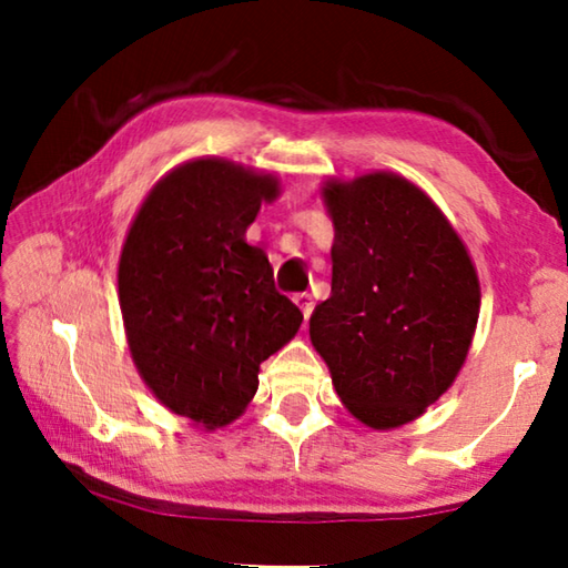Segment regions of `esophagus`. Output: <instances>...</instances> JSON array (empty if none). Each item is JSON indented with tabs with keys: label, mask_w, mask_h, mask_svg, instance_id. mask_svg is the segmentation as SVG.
I'll use <instances>...</instances> for the list:
<instances>
[{
	"label": "esophagus",
	"mask_w": 568,
	"mask_h": 568,
	"mask_svg": "<svg viewBox=\"0 0 568 568\" xmlns=\"http://www.w3.org/2000/svg\"><path fill=\"white\" fill-rule=\"evenodd\" d=\"M295 303H297V307H301V311H303L305 318H311V313H313V307H315L313 295H311V293H297V295H295Z\"/></svg>",
	"instance_id": "34e87169"
}]
</instances>
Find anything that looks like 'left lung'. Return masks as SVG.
Instances as JSON below:
<instances>
[{
    "instance_id": "obj_1",
    "label": "left lung",
    "mask_w": 568,
    "mask_h": 568,
    "mask_svg": "<svg viewBox=\"0 0 568 568\" xmlns=\"http://www.w3.org/2000/svg\"><path fill=\"white\" fill-rule=\"evenodd\" d=\"M331 297L311 341L355 418L396 428L446 393L478 321V277L440 210L390 172L328 182Z\"/></svg>"
}]
</instances>
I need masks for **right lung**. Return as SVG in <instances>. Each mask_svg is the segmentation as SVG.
<instances>
[{
  "instance_id": "add662e5",
  "label": "right lung",
  "mask_w": 568,
  "mask_h": 568,
  "mask_svg": "<svg viewBox=\"0 0 568 568\" xmlns=\"http://www.w3.org/2000/svg\"><path fill=\"white\" fill-rule=\"evenodd\" d=\"M275 195L271 175L187 162L152 187L124 240L118 283L134 365L172 413L205 428L245 410L261 363L303 323L265 250L245 240Z\"/></svg>"
}]
</instances>
